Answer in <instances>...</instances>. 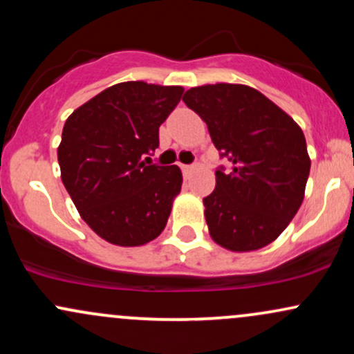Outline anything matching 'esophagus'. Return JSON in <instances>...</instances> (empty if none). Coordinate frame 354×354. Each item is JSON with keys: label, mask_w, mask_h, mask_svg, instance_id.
Segmentation results:
<instances>
[{"label": "esophagus", "mask_w": 354, "mask_h": 354, "mask_svg": "<svg viewBox=\"0 0 354 354\" xmlns=\"http://www.w3.org/2000/svg\"><path fill=\"white\" fill-rule=\"evenodd\" d=\"M181 169H183V174H185V176H189V174L193 173L194 169H196V166H194V165H181Z\"/></svg>", "instance_id": "34e87169"}]
</instances>
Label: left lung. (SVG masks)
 I'll list each match as a JSON object with an SVG mask.
<instances>
[{
  "label": "left lung",
  "mask_w": 354,
  "mask_h": 354,
  "mask_svg": "<svg viewBox=\"0 0 354 354\" xmlns=\"http://www.w3.org/2000/svg\"><path fill=\"white\" fill-rule=\"evenodd\" d=\"M183 101L233 165L230 173L218 169L216 188L203 200L211 238L234 253L268 246L303 203L311 160L301 128L246 84L191 88Z\"/></svg>",
  "instance_id": "1"
}]
</instances>
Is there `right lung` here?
Masks as SVG:
<instances>
[{
    "instance_id": "add662e5",
    "label": "right lung",
    "mask_w": 354,
    "mask_h": 354,
    "mask_svg": "<svg viewBox=\"0 0 354 354\" xmlns=\"http://www.w3.org/2000/svg\"><path fill=\"white\" fill-rule=\"evenodd\" d=\"M181 86L145 81L113 84L76 108L58 146L61 181L80 216L116 246H141L161 234L183 185L181 169L146 166L160 126Z\"/></svg>"
}]
</instances>
